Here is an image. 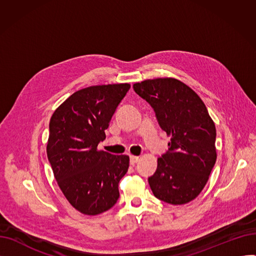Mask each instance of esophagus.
<instances>
[{
  "label": "esophagus",
  "mask_w": 256,
  "mask_h": 256,
  "mask_svg": "<svg viewBox=\"0 0 256 256\" xmlns=\"http://www.w3.org/2000/svg\"><path fill=\"white\" fill-rule=\"evenodd\" d=\"M139 160V156H130V162L132 165H135L137 162Z\"/></svg>",
  "instance_id": "obj_1"
}]
</instances>
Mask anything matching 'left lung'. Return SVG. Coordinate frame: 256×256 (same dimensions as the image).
Wrapping results in <instances>:
<instances>
[{"instance_id":"8db88e82","label":"left lung","mask_w":256,"mask_h":256,"mask_svg":"<svg viewBox=\"0 0 256 256\" xmlns=\"http://www.w3.org/2000/svg\"><path fill=\"white\" fill-rule=\"evenodd\" d=\"M134 90L152 106L160 126L171 137L168 152L148 178L154 195L173 206L190 202L204 190L217 160L216 126L204 102L173 78L145 80L134 84Z\"/></svg>"}]
</instances>
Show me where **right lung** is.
<instances>
[{"instance_id": "add662e5", "label": "right lung", "mask_w": 256, "mask_h": 256, "mask_svg": "<svg viewBox=\"0 0 256 256\" xmlns=\"http://www.w3.org/2000/svg\"><path fill=\"white\" fill-rule=\"evenodd\" d=\"M130 88L124 83L80 89L50 120L46 154L54 176L68 202L87 216L106 212L119 198L118 184L130 158L100 150L98 145Z\"/></svg>"}]
</instances>
